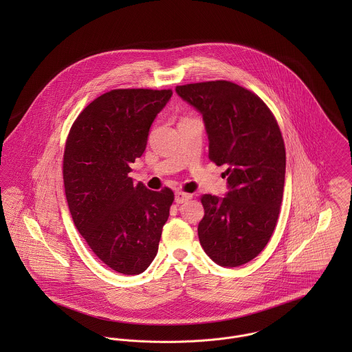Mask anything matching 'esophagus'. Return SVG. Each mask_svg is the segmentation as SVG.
<instances>
[{
    "mask_svg": "<svg viewBox=\"0 0 352 352\" xmlns=\"http://www.w3.org/2000/svg\"><path fill=\"white\" fill-rule=\"evenodd\" d=\"M191 198H192L191 194H186V192H182V191H177V192L175 194V201H176V203H184V201H188V199H191Z\"/></svg>",
    "mask_w": 352,
    "mask_h": 352,
    "instance_id": "1",
    "label": "esophagus"
}]
</instances>
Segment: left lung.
I'll use <instances>...</instances> for the list:
<instances>
[{"label":"left lung","instance_id":"1","mask_svg":"<svg viewBox=\"0 0 352 352\" xmlns=\"http://www.w3.org/2000/svg\"><path fill=\"white\" fill-rule=\"evenodd\" d=\"M199 111L208 137V158L226 165L229 191L201 198V248L222 267H239L264 250L283 198L286 151L279 126L258 96L230 81L176 87Z\"/></svg>","mask_w":352,"mask_h":352}]
</instances>
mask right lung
I'll use <instances>...</instances> for the list:
<instances>
[{"mask_svg": "<svg viewBox=\"0 0 352 352\" xmlns=\"http://www.w3.org/2000/svg\"><path fill=\"white\" fill-rule=\"evenodd\" d=\"M170 96V89H113L92 101L67 135L63 183L73 222L101 261L124 275L151 265L175 199L172 190L151 191L129 176Z\"/></svg>", "mask_w": 352, "mask_h": 352, "instance_id": "add662e5", "label": "right lung"}]
</instances>
